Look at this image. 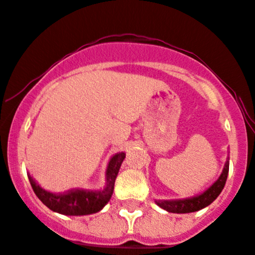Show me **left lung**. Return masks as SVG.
<instances>
[{"mask_svg": "<svg viewBox=\"0 0 255 255\" xmlns=\"http://www.w3.org/2000/svg\"><path fill=\"white\" fill-rule=\"evenodd\" d=\"M228 172L229 160H227L221 177L208 189L204 190L202 194L192 197V198L175 199V201H155V203L160 208H163L167 212H170V213H192V212H197L199 209L206 208L207 206H209L221 194L222 190H223L227 182V177H228Z\"/></svg>", "mask_w": 255, "mask_h": 255, "instance_id": "8db88e82", "label": "left lung"}]
</instances>
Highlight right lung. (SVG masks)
Wrapping results in <instances>:
<instances>
[{"mask_svg": "<svg viewBox=\"0 0 255 255\" xmlns=\"http://www.w3.org/2000/svg\"><path fill=\"white\" fill-rule=\"evenodd\" d=\"M125 158L126 153L123 152L117 153L111 158L106 170L107 184L103 190L72 189L65 193H52L43 189L29 174L28 179L39 201L51 211L65 216H87L100 212L110 202L115 189L116 178Z\"/></svg>", "mask_w": 255, "mask_h": 255, "instance_id": "add662e5", "label": "right lung"}]
</instances>
